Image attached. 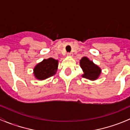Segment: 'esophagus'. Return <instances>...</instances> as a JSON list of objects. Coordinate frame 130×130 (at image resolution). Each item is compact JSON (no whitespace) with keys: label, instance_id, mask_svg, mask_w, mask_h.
<instances>
[{"label":"esophagus","instance_id":"34e87169","mask_svg":"<svg viewBox=\"0 0 130 130\" xmlns=\"http://www.w3.org/2000/svg\"><path fill=\"white\" fill-rule=\"evenodd\" d=\"M67 56H69V57H73V53H67Z\"/></svg>","mask_w":130,"mask_h":130}]
</instances>
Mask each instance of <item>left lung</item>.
Returning <instances> with one entry per match:
<instances>
[{"label": "left lung", "instance_id": "1", "mask_svg": "<svg viewBox=\"0 0 130 130\" xmlns=\"http://www.w3.org/2000/svg\"><path fill=\"white\" fill-rule=\"evenodd\" d=\"M80 66L84 72L82 77L90 80H97L101 73V69L87 57H82L80 60Z\"/></svg>", "mask_w": 130, "mask_h": 130}]
</instances>
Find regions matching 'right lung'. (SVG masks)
Listing matches in <instances>:
<instances>
[{
  "instance_id": "1",
  "label": "right lung",
  "mask_w": 130,
  "mask_h": 130,
  "mask_svg": "<svg viewBox=\"0 0 130 130\" xmlns=\"http://www.w3.org/2000/svg\"><path fill=\"white\" fill-rule=\"evenodd\" d=\"M58 67V60L53 58L44 59L38 63L33 69L35 78L40 80H43L56 74Z\"/></svg>"
}]
</instances>
